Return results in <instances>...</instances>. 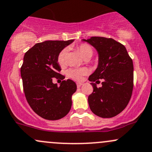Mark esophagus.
Segmentation results:
<instances>
[{"label":"esophagus","mask_w":152,"mask_h":152,"mask_svg":"<svg viewBox=\"0 0 152 152\" xmlns=\"http://www.w3.org/2000/svg\"><path fill=\"white\" fill-rule=\"evenodd\" d=\"M82 84H83L82 83H76V86H77L78 88H79V87H80Z\"/></svg>","instance_id":"esophagus-1"}]
</instances>
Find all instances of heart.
I'll list each match as a JSON object with an SVG mask.
<instances>
[{
	"label": "heart",
	"instance_id": "1",
	"mask_svg": "<svg viewBox=\"0 0 152 152\" xmlns=\"http://www.w3.org/2000/svg\"><path fill=\"white\" fill-rule=\"evenodd\" d=\"M77 50L84 59L90 58L93 54V49L88 44H79L77 47ZM65 55H66V49H64L60 51L57 56V63L61 66L65 63ZM87 70L86 68H72L68 71V76L76 81H81L83 79V76L87 74Z\"/></svg>",
	"mask_w": 152,
	"mask_h": 152
}]
</instances>
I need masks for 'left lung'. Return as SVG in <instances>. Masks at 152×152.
<instances>
[{
	"label": "left lung",
	"mask_w": 152,
	"mask_h": 152,
	"mask_svg": "<svg viewBox=\"0 0 152 152\" xmlns=\"http://www.w3.org/2000/svg\"><path fill=\"white\" fill-rule=\"evenodd\" d=\"M98 52V66L90 75L93 92L88 97L91 111L102 118L121 113L130 101L133 89V63L125 47L113 38L94 36L83 39ZM103 80L97 88L95 81Z\"/></svg>",
	"instance_id": "1"
}]
</instances>
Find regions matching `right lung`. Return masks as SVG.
Returning <instances> with one entry per match:
<instances>
[{
  "label": "right lung",
  "instance_id": "right-lung-1",
  "mask_svg": "<svg viewBox=\"0 0 152 152\" xmlns=\"http://www.w3.org/2000/svg\"><path fill=\"white\" fill-rule=\"evenodd\" d=\"M73 41L38 43L24 56L20 71L25 97L33 111L45 119L57 120L71 110L72 95L76 91V83L68 79L57 87L52 82V78L58 79L61 75L57 60L59 53Z\"/></svg>",
  "mask_w": 152,
  "mask_h": 152
}]
</instances>
